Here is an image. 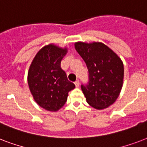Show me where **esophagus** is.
Wrapping results in <instances>:
<instances>
[{
    "label": "esophagus",
    "mask_w": 147,
    "mask_h": 147,
    "mask_svg": "<svg viewBox=\"0 0 147 147\" xmlns=\"http://www.w3.org/2000/svg\"><path fill=\"white\" fill-rule=\"evenodd\" d=\"M75 85H76V87H78V86H79V85H80V83H79V81H78V80L76 81V82H75Z\"/></svg>",
    "instance_id": "obj_1"
}]
</instances>
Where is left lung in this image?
<instances>
[{
  "mask_svg": "<svg viewBox=\"0 0 147 147\" xmlns=\"http://www.w3.org/2000/svg\"><path fill=\"white\" fill-rule=\"evenodd\" d=\"M75 48L88 70L89 82L81 86L88 104L98 110L107 108L121 93L124 74L123 62L102 42H78Z\"/></svg>",
  "mask_w": 147,
  "mask_h": 147,
  "instance_id": "8db88e82",
  "label": "left lung"
}]
</instances>
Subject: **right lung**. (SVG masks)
<instances>
[{"instance_id": "1", "label": "right lung", "mask_w": 147, "mask_h": 147, "mask_svg": "<svg viewBox=\"0 0 147 147\" xmlns=\"http://www.w3.org/2000/svg\"><path fill=\"white\" fill-rule=\"evenodd\" d=\"M66 48L54 44L45 46L33 59L27 81L31 94L40 107L49 111H57L65 104L69 92L76 85L68 80L61 69V61Z\"/></svg>"}]
</instances>
